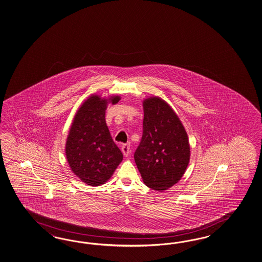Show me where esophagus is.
Returning a JSON list of instances; mask_svg holds the SVG:
<instances>
[{"mask_svg":"<svg viewBox=\"0 0 262 262\" xmlns=\"http://www.w3.org/2000/svg\"><path fill=\"white\" fill-rule=\"evenodd\" d=\"M121 151H122V153L123 155L125 156V157H127L130 154V145L128 144V143H125V144H122L121 145Z\"/></svg>","mask_w":262,"mask_h":262,"instance_id":"1","label":"esophagus"}]
</instances>
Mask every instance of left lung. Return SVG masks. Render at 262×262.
Listing matches in <instances>:
<instances>
[{"label":"left lung","mask_w":262,"mask_h":262,"mask_svg":"<svg viewBox=\"0 0 262 262\" xmlns=\"http://www.w3.org/2000/svg\"><path fill=\"white\" fill-rule=\"evenodd\" d=\"M142 137L134 159L145 185L166 190L180 181L190 160L188 136L179 117L158 97L143 101Z\"/></svg>","instance_id":"obj_1"}]
</instances>
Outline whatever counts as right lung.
I'll use <instances>...</instances> for the list:
<instances>
[{
	"instance_id": "add662e5",
	"label": "right lung",
	"mask_w": 262,
	"mask_h": 262,
	"mask_svg": "<svg viewBox=\"0 0 262 262\" xmlns=\"http://www.w3.org/2000/svg\"><path fill=\"white\" fill-rule=\"evenodd\" d=\"M120 100L118 96L104 100L94 95L75 115L66 154L73 173L88 185L98 186L106 182L122 161V153L105 122L107 101L115 104Z\"/></svg>"
}]
</instances>
